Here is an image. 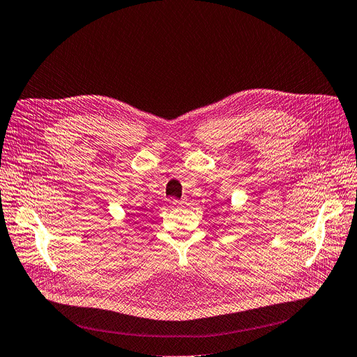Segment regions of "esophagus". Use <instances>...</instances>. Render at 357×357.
Listing matches in <instances>:
<instances>
[{
    "label": "esophagus",
    "instance_id": "esophagus-1",
    "mask_svg": "<svg viewBox=\"0 0 357 357\" xmlns=\"http://www.w3.org/2000/svg\"><path fill=\"white\" fill-rule=\"evenodd\" d=\"M187 199H182V200H172L170 203H172V206H174V207H182L183 204H187Z\"/></svg>",
    "mask_w": 357,
    "mask_h": 357
}]
</instances>
